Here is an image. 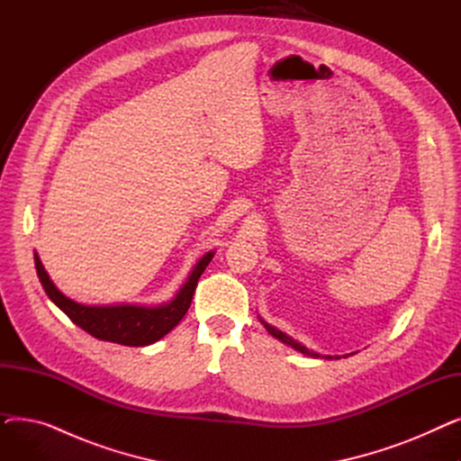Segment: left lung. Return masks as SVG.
I'll return each instance as SVG.
<instances>
[{
  "label": "left lung",
  "mask_w": 461,
  "mask_h": 461,
  "mask_svg": "<svg viewBox=\"0 0 461 461\" xmlns=\"http://www.w3.org/2000/svg\"><path fill=\"white\" fill-rule=\"evenodd\" d=\"M259 321L263 323V327L265 329H267L269 330V334H273L275 338H278V340L280 342H284L285 346H292L295 351H301L303 355H308V357H313V358H318V357H325V358H332L330 355H320V353H316V351H310L306 346H303L301 342H297V340H294V338L292 336H287L285 332H282V330H278V329H275L273 325H269L267 321H263L261 318H259ZM336 358H340V357H336Z\"/></svg>",
  "instance_id": "obj_1"
}]
</instances>
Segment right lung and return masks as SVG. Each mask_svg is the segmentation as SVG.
Returning a JSON list of instances; mask_svg holds the SVG:
<instances>
[{"label":"right lung","mask_w":461,"mask_h":461,"mask_svg":"<svg viewBox=\"0 0 461 461\" xmlns=\"http://www.w3.org/2000/svg\"><path fill=\"white\" fill-rule=\"evenodd\" d=\"M214 252H207L198 263L194 271L190 273L188 280L174 297L160 306H136V304H117V306H87L80 304L65 297L56 284L44 271L42 263L35 252V269L37 276L44 287L46 295L50 301L65 312L72 323H77L80 329L89 332L91 336L99 338L104 342H113L121 346H149L160 340L172 330L183 318L186 310L190 308L192 295L196 292L198 280L209 261L212 259Z\"/></svg>","instance_id":"right-lung-1"}]
</instances>
